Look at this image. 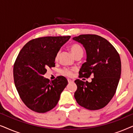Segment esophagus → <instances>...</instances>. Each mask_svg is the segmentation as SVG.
Wrapping results in <instances>:
<instances>
[{"label": "esophagus", "mask_w": 133, "mask_h": 133, "mask_svg": "<svg viewBox=\"0 0 133 133\" xmlns=\"http://www.w3.org/2000/svg\"><path fill=\"white\" fill-rule=\"evenodd\" d=\"M68 83H72V82H73V81H72V80L70 79H68Z\"/></svg>", "instance_id": "34e87169"}]
</instances>
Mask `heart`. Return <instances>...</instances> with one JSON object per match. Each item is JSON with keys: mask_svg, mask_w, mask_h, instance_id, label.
<instances>
[{"mask_svg": "<svg viewBox=\"0 0 133 133\" xmlns=\"http://www.w3.org/2000/svg\"><path fill=\"white\" fill-rule=\"evenodd\" d=\"M70 50L72 54V55L74 56V57H76V56H79V55H82L83 54V48H82L81 45L77 44V43H73V44H71L70 46ZM58 56H59V53L57 54L56 55V59H57L58 58ZM61 74H62L63 75L67 76H71L72 75V70H71V69H68V68H63L61 71Z\"/></svg>", "mask_w": 133, "mask_h": 133, "instance_id": "heart-1", "label": "heart"}]
</instances>
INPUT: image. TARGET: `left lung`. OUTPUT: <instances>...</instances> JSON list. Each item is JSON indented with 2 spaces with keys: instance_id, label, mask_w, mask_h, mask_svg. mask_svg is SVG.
Returning <instances> with one entry per match:
<instances>
[{
  "instance_id": "obj_1",
  "label": "left lung",
  "mask_w": 133,
  "mask_h": 133,
  "mask_svg": "<svg viewBox=\"0 0 133 133\" xmlns=\"http://www.w3.org/2000/svg\"><path fill=\"white\" fill-rule=\"evenodd\" d=\"M72 39L83 45L87 53L79 77L94 76L91 82L80 79L74 81L77 87L74 97L78 104L88 110H99L115 94L121 74L119 54L107 40L99 36L82 34Z\"/></svg>"
}]
</instances>
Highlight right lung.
I'll return each instance as SVG.
<instances>
[{"instance_id": "right-lung-1", "label": "right lung", "mask_w": 133, "mask_h": 133, "mask_svg": "<svg viewBox=\"0 0 133 133\" xmlns=\"http://www.w3.org/2000/svg\"><path fill=\"white\" fill-rule=\"evenodd\" d=\"M70 37L51 36L32 39L18 54L13 68L14 84L22 101L30 110L43 113L57 104L68 81L59 76L50 82L43 75L48 67L55 66L56 55Z\"/></svg>"}]
</instances>
